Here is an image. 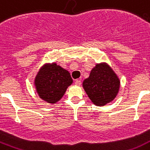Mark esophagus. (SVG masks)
Returning a JSON list of instances; mask_svg holds the SVG:
<instances>
[{
    "label": "esophagus",
    "instance_id": "1",
    "mask_svg": "<svg viewBox=\"0 0 150 150\" xmlns=\"http://www.w3.org/2000/svg\"><path fill=\"white\" fill-rule=\"evenodd\" d=\"M75 84L76 85V86H80L81 85V81L80 80H75Z\"/></svg>",
    "mask_w": 150,
    "mask_h": 150
}]
</instances>
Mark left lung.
<instances>
[{"instance_id": "8db88e82", "label": "left lung", "mask_w": 150, "mask_h": 150, "mask_svg": "<svg viewBox=\"0 0 150 150\" xmlns=\"http://www.w3.org/2000/svg\"><path fill=\"white\" fill-rule=\"evenodd\" d=\"M82 86L92 102L101 107L116 97L120 80L107 63L97 64L91 70L89 78L83 81Z\"/></svg>"}]
</instances>
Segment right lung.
Listing matches in <instances>:
<instances>
[{
    "label": "right lung",
    "mask_w": 150,
    "mask_h": 150,
    "mask_svg": "<svg viewBox=\"0 0 150 150\" xmlns=\"http://www.w3.org/2000/svg\"><path fill=\"white\" fill-rule=\"evenodd\" d=\"M73 82L70 73L56 63L46 64L37 73L34 85L39 96L49 103H56Z\"/></svg>",
    "instance_id": "obj_1"
}]
</instances>
